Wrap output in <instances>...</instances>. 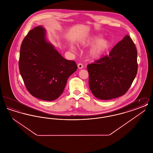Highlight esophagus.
<instances>
[{
  "label": "esophagus",
  "mask_w": 153,
  "mask_h": 153,
  "mask_svg": "<svg viewBox=\"0 0 153 153\" xmlns=\"http://www.w3.org/2000/svg\"><path fill=\"white\" fill-rule=\"evenodd\" d=\"M77 66H78V68H79V69H82L83 68V67H84V66L82 64H81V63H79V64H78V65H77Z\"/></svg>",
  "instance_id": "obj_1"
}]
</instances>
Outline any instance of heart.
<instances>
[{
	"label": "heart",
	"mask_w": 153,
	"mask_h": 153,
	"mask_svg": "<svg viewBox=\"0 0 153 153\" xmlns=\"http://www.w3.org/2000/svg\"><path fill=\"white\" fill-rule=\"evenodd\" d=\"M94 42L95 43L93 44L89 51L90 56L94 59L102 57L103 54L109 49L111 45V41L109 39H100V36L88 37L86 39L80 41L79 44L82 46H87L93 44ZM71 48L73 51L74 50V48L73 46H71Z\"/></svg>",
	"instance_id": "b5f03b06"
}]
</instances>
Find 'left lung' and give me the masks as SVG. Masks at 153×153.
I'll return each instance as SVG.
<instances>
[{
  "instance_id": "1",
  "label": "left lung",
  "mask_w": 153,
  "mask_h": 153,
  "mask_svg": "<svg viewBox=\"0 0 153 153\" xmlns=\"http://www.w3.org/2000/svg\"><path fill=\"white\" fill-rule=\"evenodd\" d=\"M89 86L96 97L107 100L124 95L138 71L137 51L129 36L105 56L87 65Z\"/></svg>"
}]
</instances>
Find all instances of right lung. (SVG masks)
<instances>
[{
  "label": "right lung",
  "mask_w": 153,
  "mask_h": 153,
  "mask_svg": "<svg viewBox=\"0 0 153 153\" xmlns=\"http://www.w3.org/2000/svg\"><path fill=\"white\" fill-rule=\"evenodd\" d=\"M19 69L26 89L41 100L53 101L61 95L68 79L77 69L47 42L45 30L37 26L30 30L22 41Z\"/></svg>",
  "instance_id": "right-lung-1"
}]
</instances>
